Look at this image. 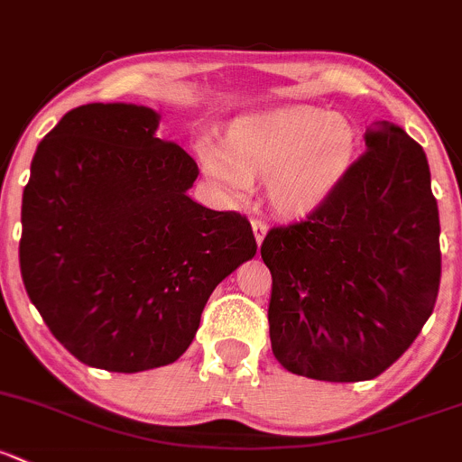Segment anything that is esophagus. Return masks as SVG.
Segmentation results:
<instances>
[{
  "instance_id": "obj_1",
  "label": "esophagus",
  "mask_w": 462,
  "mask_h": 462,
  "mask_svg": "<svg viewBox=\"0 0 462 462\" xmlns=\"http://www.w3.org/2000/svg\"><path fill=\"white\" fill-rule=\"evenodd\" d=\"M252 232H254V239L256 244H263L265 235H268V223L261 221V218H252Z\"/></svg>"
}]
</instances>
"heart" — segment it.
<instances>
[{
    "mask_svg": "<svg viewBox=\"0 0 462 462\" xmlns=\"http://www.w3.org/2000/svg\"><path fill=\"white\" fill-rule=\"evenodd\" d=\"M358 134L346 115L312 106L236 116L223 143H194L203 172L230 201L244 199L252 179H265V197L285 217L314 212L346 179Z\"/></svg>",
    "mask_w": 462,
    "mask_h": 462,
    "instance_id": "b5f03b06",
    "label": "heart"
}]
</instances>
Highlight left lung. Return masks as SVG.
<instances>
[{
    "mask_svg": "<svg viewBox=\"0 0 462 462\" xmlns=\"http://www.w3.org/2000/svg\"><path fill=\"white\" fill-rule=\"evenodd\" d=\"M365 145L317 210L272 227L261 245L272 352L317 381L376 378L439 296L440 221L423 148L390 121L374 124Z\"/></svg>",
    "mask_w": 462,
    "mask_h": 462,
    "instance_id": "8db88e82",
    "label": "left lung"
}]
</instances>
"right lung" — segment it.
Listing matches in <instances>:
<instances>
[{"label": "right lung", "mask_w": 462, "mask_h": 462, "mask_svg": "<svg viewBox=\"0 0 462 462\" xmlns=\"http://www.w3.org/2000/svg\"><path fill=\"white\" fill-rule=\"evenodd\" d=\"M159 113L86 104L42 139L22 199L19 265L52 337L90 367L174 363L212 290L256 254L250 221L192 201L199 168Z\"/></svg>", "instance_id": "obj_1"}]
</instances>
